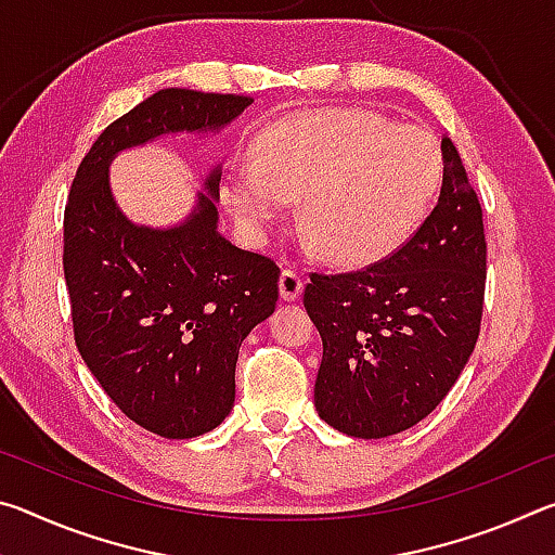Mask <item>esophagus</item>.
<instances>
[{
  "mask_svg": "<svg viewBox=\"0 0 555 555\" xmlns=\"http://www.w3.org/2000/svg\"><path fill=\"white\" fill-rule=\"evenodd\" d=\"M279 291L284 300H296L304 294V279H300L294 269H284L279 276Z\"/></svg>",
  "mask_w": 555,
  "mask_h": 555,
  "instance_id": "esophagus-1",
  "label": "esophagus"
}]
</instances>
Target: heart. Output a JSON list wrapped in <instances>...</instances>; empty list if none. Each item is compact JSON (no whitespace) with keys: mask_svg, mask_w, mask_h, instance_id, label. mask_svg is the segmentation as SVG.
Segmentation results:
<instances>
[{"mask_svg":"<svg viewBox=\"0 0 555 555\" xmlns=\"http://www.w3.org/2000/svg\"><path fill=\"white\" fill-rule=\"evenodd\" d=\"M440 154L430 134L364 109L288 117L257 139L255 164L222 185L244 228L267 232L298 201V222L327 259L362 264L389 251L436 193Z\"/></svg>","mask_w":555,"mask_h":555,"instance_id":"obj_1","label":"heart"}]
</instances>
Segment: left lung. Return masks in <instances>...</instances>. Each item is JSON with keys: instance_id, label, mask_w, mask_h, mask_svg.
<instances>
[{"instance_id": "1", "label": "left lung", "mask_w": 555, "mask_h": 555, "mask_svg": "<svg viewBox=\"0 0 555 555\" xmlns=\"http://www.w3.org/2000/svg\"><path fill=\"white\" fill-rule=\"evenodd\" d=\"M443 185L416 234L379 264L311 274L304 306L323 337L315 411L352 438L416 426L446 393L480 335L487 244L463 158L440 139Z\"/></svg>"}]
</instances>
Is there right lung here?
Returning <instances> with one entry per match:
<instances>
[{
	"label": "right lung",
	"instance_id": "right-lung-1",
	"mask_svg": "<svg viewBox=\"0 0 555 555\" xmlns=\"http://www.w3.org/2000/svg\"><path fill=\"white\" fill-rule=\"evenodd\" d=\"M249 105L242 95L154 92L98 137L65 205L75 345L121 413L162 438L203 436L230 416L240 347L274 313L279 267L218 232L222 164L168 228L121 212L109 166L168 134H220Z\"/></svg>",
	"mask_w": 555,
	"mask_h": 555
}]
</instances>
